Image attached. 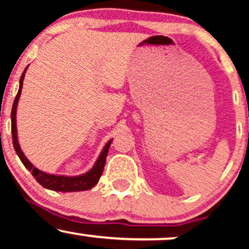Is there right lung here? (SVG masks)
Wrapping results in <instances>:
<instances>
[{
	"mask_svg": "<svg viewBox=\"0 0 249 249\" xmlns=\"http://www.w3.org/2000/svg\"><path fill=\"white\" fill-rule=\"evenodd\" d=\"M29 67V65H28ZM28 67L25 68L23 73H22L21 78H19V88L18 92L15 97V101H14L13 108H11V134H13V144L14 148H15L17 156L19 157L21 161L23 162V165L27 170H29L31 174L34 176V178L36 179V181L38 184H41L43 187L48 188V190L56 191V192H78V191H88L90 188H92L98 182L99 178H101L103 170H104L105 161H107V156L108 152V147H110L112 139L108 141L105 144L104 148L99 154L98 159L93 165V167L90 171L84 174L77 177H65V176H56V174H49L45 173L43 171H39L38 168L34 166L31 162L28 160L27 157L24 156V153L22 152L21 147H19L18 141H17V127H16V108H17V103H18L19 96H21L22 87H23V79L25 76V71H27Z\"/></svg>",
	"mask_w": 249,
	"mask_h": 249,
	"instance_id": "1",
	"label": "right lung"
}]
</instances>
